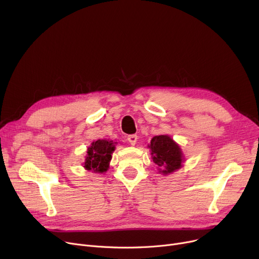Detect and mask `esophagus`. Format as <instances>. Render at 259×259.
I'll return each instance as SVG.
<instances>
[{"instance_id": "esophagus-1", "label": "esophagus", "mask_w": 259, "mask_h": 259, "mask_svg": "<svg viewBox=\"0 0 259 259\" xmlns=\"http://www.w3.org/2000/svg\"><path fill=\"white\" fill-rule=\"evenodd\" d=\"M138 135H135V134H131V135H129V137L127 138V140H128V142L132 145V146H134L135 144H137V142H138Z\"/></svg>"}]
</instances>
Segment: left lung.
Returning <instances> with one entry per match:
<instances>
[{"instance_id": "1", "label": "left lung", "mask_w": 259, "mask_h": 259, "mask_svg": "<svg viewBox=\"0 0 259 259\" xmlns=\"http://www.w3.org/2000/svg\"><path fill=\"white\" fill-rule=\"evenodd\" d=\"M148 148L150 149L151 157L160 174L169 175L183 167L186 158L181 146L168 134L156 135Z\"/></svg>"}]
</instances>
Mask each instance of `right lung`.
I'll list each match as a JSON object with an SVG mask.
<instances>
[{
    "label": "right lung",
    "instance_id": "right-lung-1",
    "mask_svg": "<svg viewBox=\"0 0 259 259\" xmlns=\"http://www.w3.org/2000/svg\"><path fill=\"white\" fill-rule=\"evenodd\" d=\"M116 144L117 142L105 139L92 142L87 149L83 167L93 173L106 172L109 169Z\"/></svg>",
    "mask_w": 259,
    "mask_h": 259
}]
</instances>
